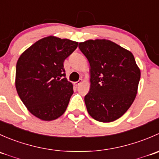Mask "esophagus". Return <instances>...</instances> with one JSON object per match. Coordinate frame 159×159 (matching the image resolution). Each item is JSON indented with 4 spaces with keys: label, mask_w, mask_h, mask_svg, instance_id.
<instances>
[{
    "label": "esophagus",
    "mask_w": 159,
    "mask_h": 159,
    "mask_svg": "<svg viewBox=\"0 0 159 159\" xmlns=\"http://www.w3.org/2000/svg\"><path fill=\"white\" fill-rule=\"evenodd\" d=\"M81 83H82V79H80V80H78V81H76V82L74 83V84H75V86H79Z\"/></svg>",
    "instance_id": "34e87169"
}]
</instances>
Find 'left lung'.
Returning a JSON list of instances; mask_svg holds the SVG:
<instances>
[{
  "label": "left lung",
  "instance_id": "left-lung-1",
  "mask_svg": "<svg viewBox=\"0 0 159 159\" xmlns=\"http://www.w3.org/2000/svg\"><path fill=\"white\" fill-rule=\"evenodd\" d=\"M79 49L90 64V90L84 97L89 114L96 121L121 118L134 102L141 71L134 55L113 41L88 40Z\"/></svg>",
  "mask_w": 159,
  "mask_h": 159
}]
</instances>
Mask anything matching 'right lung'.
Instances as JSON below:
<instances>
[{"label":"right lung","instance_id":"obj_1","mask_svg":"<svg viewBox=\"0 0 159 159\" xmlns=\"http://www.w3.org/2000/svg\"><path fill=\"white\" fill-rule=\"evenodd\" d=\"M78 42L48 36L25 50L16 65L15 87L28 110L43 121H52L66 111L73 84L65 78L64 61Z\"/></svg>","mask_w":159,"mask_h":159}]
</instances>
